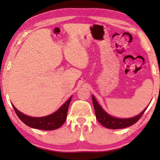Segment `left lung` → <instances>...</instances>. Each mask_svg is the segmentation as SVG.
<instances>
[{
    "mask_svg": "<svg viewBox=\"0 0 160 160\" xmlns=\"http://www.w3.org/2000/svg\"><path fill=\"white\" fill-rule=\"evenodd\" d=\"M92 102L94 108H95V112L96 119H98V121L100 122L102 125H103L105 128H107L108 129H122L128 128L132 124L136 123L138 120L141 119L142 115L143 114V113L145 112L146 108L142 112L140 113L139 115L134 117L132 118H129V119H118V118H115L111 117V116L108 115L101 107L100 106V105L98 103L97 100H95V97L93 95H92Z\"/></svg>",
    "mask_w": 160,
    "mask_h": 160,
    "instance_id": "obj_1",
    "label": "left lung"
}]
</instances>
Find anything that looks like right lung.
I'll list each match as a JSON object with an SVG mask.
<instances>
[{
    "label": "right lung",
    "instance_id": "obj_1",
    "mask_svg": "<svg viewBox=\"0 0 160 160\" xmlns=\"http://www.w3.org/2000/svg\"><path fill=\"white\" fill-rule=\"evenodd\" d=\"M72 97L68 100L65 103L62 105L56 112L47 117H31L21 113L15 108L12 104L15 113L23 123L32 128L39 129L42 130H56L64 124L67 118L68 109L71 102Z\"/></svg>",
    "mask_w": 160,
    "mask_h": 160
}]
</instances>
